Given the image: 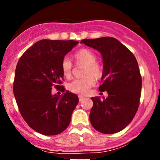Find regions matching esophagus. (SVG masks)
<instances>
[{
    "mask_svg": "<svg viewBox=\"0 0 160 160\" xmlns=\"http://www.w3.org/2000/svg\"><path fill=\"white\" fill-rule=\"evenodd\" d=\"M83 99H84V97L81 96V95H79V101H82Z\"/></svg>",
    "mask_w": 160,
    "mask_h": 160,
    "instance_id": "1",
    "label": "esophagus"
}]
</instances>
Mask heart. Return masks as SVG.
Returning a JSON list of instances; mask_svg holds the SVG:
<instances>
[{
    "mask_svg": "<svg viewBox=\"0 0 160 160\" xmlns=\"http://www.w3.org/2000/svg\"><path fill=\"white\" fill-rule=\"evenodd\" d=\"M75 60L84 64L82 78L75 79L68 84V89L71 92L78 94H87L90 88L94 85L95 80L102 77V67L96 62L97 56L91 50L82 49L76 52L73 55ZM72 64L68 58H64L61 62V70L66 78H70L72 73Z\"/></svg>",
    "mask_w": 160,
    "mask_h": 160,
    "instance_id": "1",
    "label": "heart"
}]
</instances>
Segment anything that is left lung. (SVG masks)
<instances>
[{
  "label": "left lung",
  "mask_w": 160,
  "mask_h": 160,
  "mask_svg": "<svg viewBox=\"0 0 160 160\" xmlns=\"http://www.w3.org/2000/svg\"><path fill=\"white\" fill-rule=\"evenodd\" d=\"M80 43L97 49L102 55V84L100 91L108 97L93 102L90 114L92 126L104 134H113L125 128L135 117L140 102L142 77L133 53L113 37L81 40Z\"/></svg>",
  "instance_id": "obj_1"
}]
</instances>
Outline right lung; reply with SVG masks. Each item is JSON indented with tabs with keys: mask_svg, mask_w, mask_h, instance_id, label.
<instances>
[{
	"mask_svg": "<svg viewBox=\"0 0 160 160\" xmlns=\"http://www.w3.org/2000/svg\"><path fill=\"white\" fill-rule=\"evenodd\" d=\"M73 40L42 39L23 53L15 70L13 91L24 120L35 132L55 135L67 129L79 102L77 94L62 85L61 62L78 44ZM61 95L51 94V88Z\"/></svg>",
	"mask_w": 160,
	"mask_h": 160,
	"instance_id": "right-lung-1",
	"label": "right lung"
}]
</instances>
